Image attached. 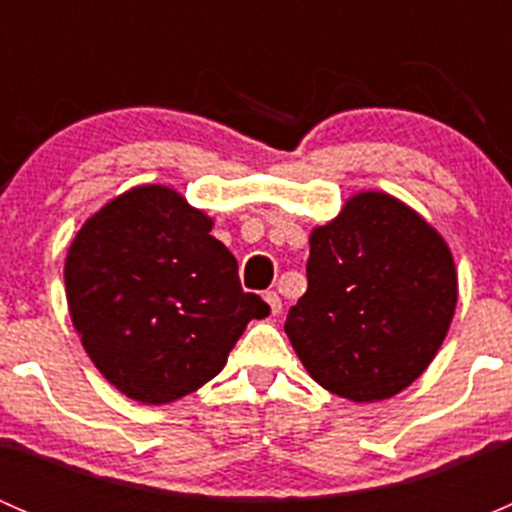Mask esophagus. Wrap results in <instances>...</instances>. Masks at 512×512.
Masks as SVG:
<instances>
[{"mask_svg":"<svg viewBox=\"0 0 512 512\" xmlns=\"http://www.w3.org/2000/svg\"><path fill=\"white\" fill-rule=\"evenodd\" d=\"M265 302L270 304V312H272V314H280V312H282V299H280V294L275 292V289H270V292H265Z\"/></svg>","mask_w":512,"mask_h":512,"instance_id":"obj_1","label":"esophagus"}]
</instances>
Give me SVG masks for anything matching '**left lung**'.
I'll return each mask as SVG.
<instances>
[{"mask_svg":"<svg viewBox=\"0 0 512 512\" xmlns=\"http://www.w3.org/2000/svg\"><path fill=\"white\" fill-rule=\"evenodd\" d=\"M456 299L443 237L409 205L369 190L309 235L307 292L289 309L285 332L319 386L371 404L423 374Z\"/></svg>","mask_w":512,"mask_h":512,"instance_id":"1","label":"left lung"}]
</instances>
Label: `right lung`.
Here are the masks:
<instances>
[{
  "label": "right lung",
  "instance_id": "add662e5",
  "mask_svg": "<svg viewBox=\"0 0 512 512\" xmlns=\"http://www.w3.org/2000/svg\"><path fill=\"white\" fill-rule=\"evenodd\" d=\"M213 220L165 185L118 195L76 232L64 265L71 322L96 369L128 399L168 404L220 374L250 319Z\"/></svg>",
  "mask_w": 512,
  "mask_h": 512
}]
</instances>
